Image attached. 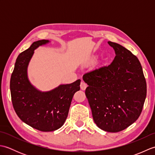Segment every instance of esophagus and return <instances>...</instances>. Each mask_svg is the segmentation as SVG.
I'll return each instance as SVG.
<instances>
[{"mask_svg":"<svg viewBox=\"0 0 155 155\" xmlns=\"http://www.w3.org/2000/svg\"><path fill=\"white\" fill-rule=\"evenodd\" d=\"M87 87V84L84 83V81H82L81 83V88L83 91H84Z\"/></svg>","mask_w":155,"mask_h":155,"instance_id":"esophagus-1","label":"esophagus"}]
</instances>
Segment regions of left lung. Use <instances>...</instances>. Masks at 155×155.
Masks as SVG:
<instances>
[{
  "label": "left lung",
  "mask_w": 155,
  "mask_h": 155,
  "mask_svg": "<svg viewBox=\"0 0 155 155\" xmlns=\"http://www.w3.org/2000/svg\"><path fill=\"white\" fill-rule=\"evenodd\" d=\"M116 56L108 66L85 73V94L98 128L117 133L135 122L142 112L147 83L135 55L116 42H108Z\"/></svg>",
  "instance_id": "obj_1"
}]
</instances>
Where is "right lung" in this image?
I'll list each match as a JSON object with an SVG mask.
<instances>
[{
	"label": "right lung",
	"instance_id": "obj_1",
	"mask_svg": "<svg viewBox=\"0 0 155 155\" xmlns=\"http://www.w3.org/2000/svg\"><path fill=\"white\" fill-rule=\"evenodd\" d=\"M48 42V40L34 42L18 56L10 83L12 103L16 114L25 123L43 132L56 130L64 124L72 97L80 90L81 84L78 79L45 92L31 84L27 73L29 62L35 49Z\"/></svg>",
	"mask_w": 155,
	"mask_h": 155
}]
</instances>
